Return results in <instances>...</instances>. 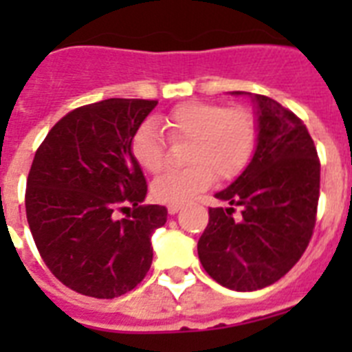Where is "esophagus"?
<instances>
[{"instance_id":"esophagus-1","label":"esophagus","mask_w":352,"mask_h":352,"mask_svg":"<svg viewBox=\"0 0 352 352\" xmlns=\"http://www.w3.org/2000/svg\"><path fill=\"white\" fill-rule=\"evenodd\" d=\"M179 210H182V206H179V204H169V206H167V211H169V214L178 213Z\"/></svg>"}]
</instances>
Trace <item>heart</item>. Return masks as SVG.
<instances>
[{"label":"heart","instance_id":"1","mask_svg":"<svg viewBox=\"0 0 352 352\" xmlns=\"http://www.w3.org/2000/svg\"><path fill=\"white\" fill-rule=\"evenodd\" d=\"M173 141H190L186 169L169 170L151 183L155 201L183 204L219 179H232L248 166L257 142V123L250 111L211 102H185L162 118ZM130 149L141 169L158 173L166 164V141L153 121L132 135Z\"/></svg>","mask_w":352,"mask_h":352}]
</instances>
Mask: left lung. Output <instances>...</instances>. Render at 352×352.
<instances>
[{"mask_svg": "<svg viewBox=\"0 0 352 352\" xmlns=\"http://www.w3.org/2000/svg\"><path fill=\"white\" fill-rule=\"evenodd\" d=\"M248 95L256 107L257 144L250 164L214 197L199 238V261L232 291L275 284L300 261L316 226L321 164L303 121L270 96ZM242 213L232 215L234 208Z\"/></svg>", "mask_w": 352, "mask_h": 352, "instance_id": "8db88e82", "label": "left lung"}]
</instances>
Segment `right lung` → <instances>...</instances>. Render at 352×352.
Returning <instances> with one entry per match:
<instances>
[{
    "label": "right lung",
    "mask_w": 352,
    "mask_h": 352,
    "mask_svg": "<svg viewBox=\"0 0 352 352\" xmlns=\"http://www.w3.org/2000/svg\"><path fill=\"white\" fill-rule=\"evenodd\" d=\"M157 100L109 98L61 118L36 149L26 217L43 263L72 291L118 298L153 261L151 234L167 210L144 204L148 185L130 149ZM129 210L125 219L116 210Z\"/></svg>",
    "instance_id": "obj_1"
}]
</instances>
